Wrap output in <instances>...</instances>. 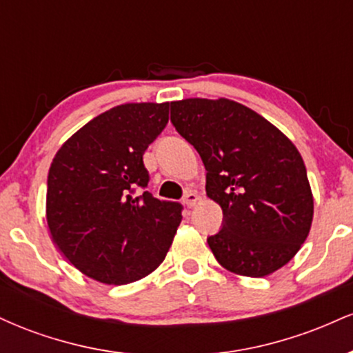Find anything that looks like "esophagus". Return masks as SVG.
Returning <instances> with one entry per match:
<instances>
[{
  "label": "esophagus",
  "mask_w": 353,
  "mask_h": 353,
  "mask_svg": "<svg viewBox=\"0 0 353 353\" xmlns=\"http://www.w3.org/2000/svg\"><path fill=\"white\" fill-rule=\"evenodd\" d=\"M197 201H199V196H197L196 192H194V190H189V192H185V196H184V204L188 205V208H194V205L197 204Z\"/></svg>",
  "instance_id": "esophagus-1"
}]
</instances>
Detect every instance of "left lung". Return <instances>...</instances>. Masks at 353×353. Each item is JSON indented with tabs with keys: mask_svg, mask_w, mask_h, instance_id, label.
<instances>
[{
	"mask_svg": "<svg viewBox=\"0 0 353 353\" xmlns=\"http://www.w3.org/2000/svg\"><path fill=\"white\" fill-rule=\"evenodd\" d=\"M171 123L199 152L205 192L224 214L222 229L208 239L219 264L245 277L285 265L314 217L307 169L292 141L225 98L172 101Z\"/></svg>",
	"mask_w": 353,
	"mask_h": 353,
	"instance_id": "8db88e82",
	"label": "left lung"
}]
</instances>
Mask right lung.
<instances>
[{
	"label": "right lung",
	"instance_id": "obj_1",
	"mask_svg": "<svg viewBox=\"0 0 353 353\" xmlns=\"http://www.w3.org/2000/svg\"><path fill=\"white\" fill-rule=\"evenodd\" d=\"M168 121L169 103L121 104L84 124L52 159L46 192L52 242L94 281H139L172 244L182 205L141 194L149 182L144 151Z\"/></svg>",
	"mask_w": 353,
	"mask_h": 353
}]
</instances>
